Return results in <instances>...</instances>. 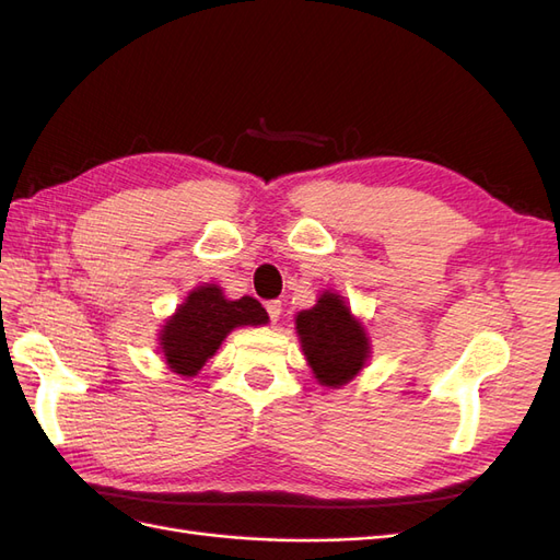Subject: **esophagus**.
I'll list each match as a JSON object with an SVG mask.
<instances>
[{"label":"esophagus","mask_w":560,"mask_h":560,"mask_svg":"<svg viewBox=\"0 0 560 560\" xmlns=\"http://www.w3.org/2000/svg\"><path fill=\"white\" fill-rule=\"evenodd\" d=\"M266 311H268L270 322H278L280 313H282V303L280 301H266Z\"/></svg>","instance_id":"1"}]
</instances>
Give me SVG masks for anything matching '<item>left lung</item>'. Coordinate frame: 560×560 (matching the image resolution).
Returning a JSON list of instances; mask_svg holds the SVG:
<instances>
[{
	"label": "left lung",
	"instance_id": "obj_1",
	"mask_svg": "<svg viewBox=\"0 0 560 560\" xmlns=\"http://www.w3.org/2000/svg\"><path fill=\"white\" fill-rule=\"evenodd\" d=\"M303 354L322 385L338 387L360 374L369 358V338L338 294L325 292L317 306L296 315Z\"/></svg>",
	"mask_w": 560,
	"mask_h": 560
}]
</instances>
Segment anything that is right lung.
Segmentation results:
<instances>
[{"mask_svg": "<svg viewBox=\"0 0 560 560\" xmlns=\"http://www.w3.org/2000/svg\"><path fill=\"white\" fill-rule=\"evenodd\" d=\"M268 315L252 296L229 301L217 284L198 287L165 322L161 348L175 374L196 376L226 334L241 325H266Z\"/></svg>", "mask_w": 560, "mask_h": 560, "instance_id": "add662e5", "label": "right lung"}]
</instances>
